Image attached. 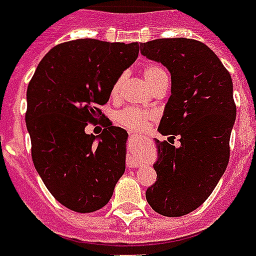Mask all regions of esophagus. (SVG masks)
Returning a JSON list of instances; mask_svg holds the SVG:
<instances>
[{
    "instance_id": "1",
    "label": "esophagus",
    "mask_w": 256,
    "mask_h": 256,
    "mask_svg": "<svg viewBox=\"0 0 256 256\" xmlns=\"http://www.w3.org/2000/svg\"><path fill=\"white\" fill-rule=\"evenodd\" d=\"M132 140L135 142V143H136V139H138V136H135L134 134L132 135ZM128 166H130V168H134V166H138V160H136V158H128Z\"/></svg>"
}]
</instances>
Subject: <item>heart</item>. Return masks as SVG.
<instances>
[{
    "mask_svg": "<svg viewBox=\"0 0 256 256\" xmlns=\"http://www.w3.org/2000/svg\"><path fill=\"white\" fill-rule=\"evenodd\" d=\"M143 76H144L147 84L154 88L161 79L166 76V72H164V68L158 65H147L143 68ZM121 80L122 79L120 78L114 83V86L112 88V95L118 94ZM152 117H154V113L151 110H143V109L134 108V106H128V108L122 109L121 112L117 113V121L122 126L132 128V130H142Z\"/></svg>",
    "mask_w": 256,
    "mask_h": 256,
    "instance_id": "b5f03b06",
    "label": "heart"
}]
</instances>
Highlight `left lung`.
Listing matches in <instances>:
<instances>
[{
	"label": "left lung",
	"instance_id": "left-lung-1",
	"mask_svg": "<svg viewBox=\"0 0 256 256\" xmlns=\"http://www.w3.org/2000/svg\"><path fill=\"white\" fill-rule=\"evenodd\" d=\"M140 53L170 72V96L154 138L156 182L146 191L152 210L178 218L200 207L212 194L229 162V140L236 121L233 82L218 57L192 38L142 42ZM178 136L180 148L170 144Z\"/></svg>",
	"mask_w": 256,
	"mask_h": 256
}]
</instances>
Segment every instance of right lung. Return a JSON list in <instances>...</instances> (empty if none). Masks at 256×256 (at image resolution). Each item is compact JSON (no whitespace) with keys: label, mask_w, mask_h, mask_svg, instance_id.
Returning a JSON list of instances; mask_svg holds the SVG:
<instances>
[{"label":"right lung","mask_w":256,"mask_h":256,"mask_svg":"<svg viewBox=\"0 0 256 256\" xmlns=\"http://www.w3.org/2000/svg\"><path fill=\"white\" fill-rule=\"evenodd\" d=\"M138 42L78 38L44 56L27 88L26 126L32 161L50 194L72 211L90 214L110 200L126 169L128 134L108 124L86 134L112 88L138 58Z\"/></svg>","instance_id":"add662e5"}]
</instances>
